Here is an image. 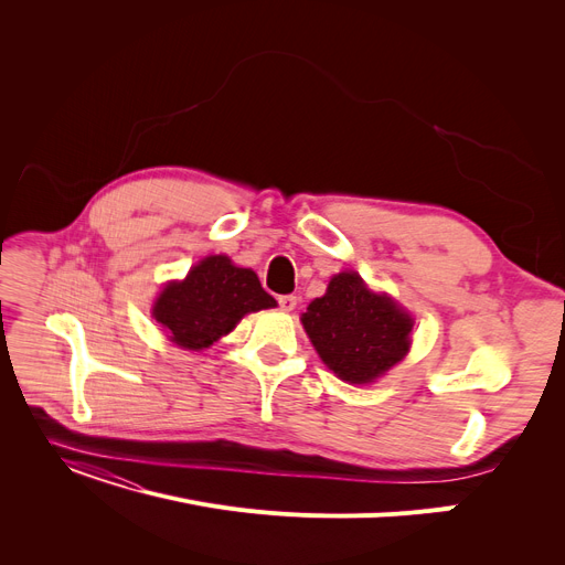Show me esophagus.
<instances>
[{"mask_svg": "<svg viewBox=\"0 0 565 565\" xmlns=\"http://www.w3.org/2000/svg\"><path fill=\"white\" fill-rule=\"evenodd\" d=\"M279 307L284 311H292L295 307H298V298H295V295H279Z\"/></svg>", "mask_w": 565, "mask_h": 565, "instance_id": "1", "label": "esophagus"}]
</instances>
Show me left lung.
<instances>
[{
    "mask_svg": "<svg viewBox=\"0 0 565 565\" xmlns=\"http://www.w3.org/2000/svg\"><path fill=\"white\" fill-rule=\"evenodd\" d=\"M300 320L320 360L350 384L375 382L412 345L414 318L352 270L334 275Z\"/></svg>",
    "mask_w": 565,
    "mask_h": 565,
    "instance_id": "left-lung-1",
    "label": "left lung"
}]
</instances>
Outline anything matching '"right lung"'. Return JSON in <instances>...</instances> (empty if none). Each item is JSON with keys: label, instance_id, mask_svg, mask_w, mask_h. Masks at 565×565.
I'll use <instances>...</instances> for the list:
<instances>
[{"label": "right lung", "instance_id": "add662e5", "mask_svg": "<svg viewBox=\"0 0 565 565\" xmlns=\"http://www.w3.org/2000/svg\"><path fill=\"white\" fill-rule=\"evenodd\" d=\"M277 307L256 273L224 254L199 260L183 281H169L153 305V318L171 343L205 350L228 334L247 313Z\"/></svg>", "mask_w": 565, "mask_h": 565}]
</instances>
